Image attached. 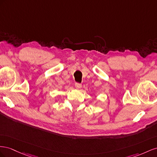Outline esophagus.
Instances as JSON below:
<instances>
[{"instance_id": "1", "label": "esophagus", "mask_w": 157, "mask_h": 157, "mask_svg": "<svg viewBox=\"0 0 157 157\" xmlns=\"http://www.w3.org/2000/svg\"><path fill=\"white\" fill-rule=\"evenodd\" d=\"M75 87L77 89H80L82 87V84L79 83H75Z\"/></svg>"}]
</instances>
